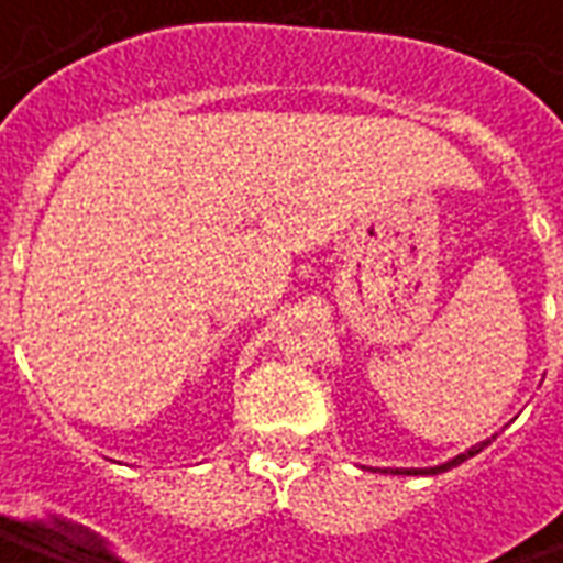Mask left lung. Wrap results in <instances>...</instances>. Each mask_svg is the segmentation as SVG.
Returning a JSON list of instances; mask_svg holds the SVG:
<instances>
[{"instance_id": "obj_1", "label": "left lung", "mask_w": 563, "mask_h": 563, "mask_svg": "<svg viewBox=\"0 0 563 563\" xmlns=\"http://www.w3.org/2000/svg\"><path fill=\"white\" fill-rule=\"evenodd\" d=\"M495 437H497V434L485 437V440H479L476 446L464 449L461 455H455V459L443 461V464H437V467H410V471H407V467H389V473H404V476H434V473H446V471H452V467H459L461 461H467V459H473V455H479V452H483V449L488 446V443H492Z\"/></svg>"}]
</instances>
